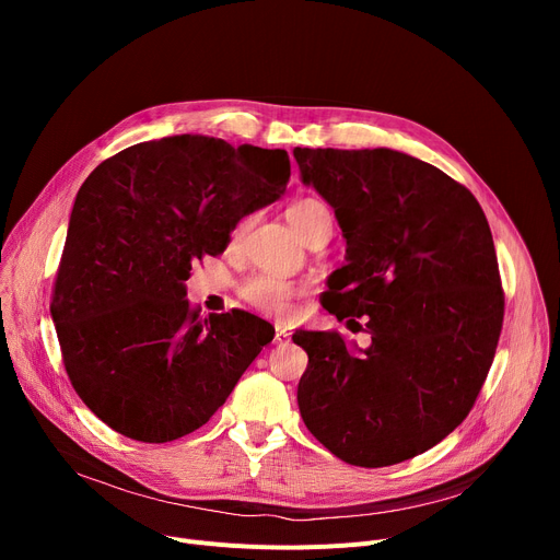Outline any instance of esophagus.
Masks as SVG:
<instances>
[{
	"mask_svg": "<svg viewBox=\"0 0 560 560\" xmlns=\"http://www.w3.org/2000/svg\"><path fill=\"white\" fill-rule=\"evenodd\" d=\"M275 342H277V345L290 342V331H288L285 327H281V325H275Z\"/></svg>",
	"mask_w": 560,
	"mask_h": 560,
	"instance_id": "obj_1",
	"label": "esophagus"
}]
</instances>
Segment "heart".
Returning <instances> with one entry per match:
<instances>
[{"label": "heart", "mask_w": 560, "mask_h": 560, "mask_svg": "<svg viewBox=\"0 0 560 560\" xmlns=\"http://www.w3.org/2000/svg\"><path fill=\"white\" fill-rule=\"evenodd\" d=\"M285 218L290 226L295 229L304 241L322 222H331L329 209L315 197H302L298 201H292L285 209ZM243 229H245V222L235 226V235H241ZM304 292H306V285L277 277V275H268V272L254 275L241 285V298L252 308L268 315H279V317L288 315L292 306H295V300L302 298Z\"/></svg>", "instance_id": "b5f03b06"}]
</instances>
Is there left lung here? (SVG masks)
<instances>
[{
    "label": "left lung",
    "instance_id": "8db88e82",
    "mask_svg": "<svg viewBox=\"0 0 560 560\" xmlns=\"http://www.w3.org/2000/svg\"><path fill=\"white\" fill-rule=\"evenodd\" d=\"M292 154L347 238L322 306L347 325L365 317L372 338L354 354L334 331L292 336L308 354L302 420L349 465L408 460L467 418L494 359L504 290L488 220L463 184L408 154Z\"/></svg>",
    "mask_w": 560,
    "mask_h": 560
}]
</instances>
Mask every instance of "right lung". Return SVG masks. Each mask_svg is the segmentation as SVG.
Listing matches in <instances>:
<instances>
[{
  "mask_svg": "<svg viewBox=\"0 0 560 560\" xmlns=\"http://www.w3.org/2000/svg\"><path fill=\"white\" fill-rule=\"evenodd\" d=\"M288 179L283 150L184 133L131 144L83 182L51 317L72 388L113 431L138 443L192 433L272 342L252 313L199 317L184 281Z\"/></svg>",
  "mask_w": 560,
  "mask_h": 560,
  "instance_id": "obj_1",
  "label": "right lung"
}]
</instances>
